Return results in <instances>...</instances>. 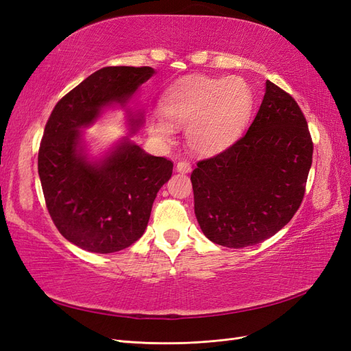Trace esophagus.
I'll list each match as a JSON object with an SVG mask.
<instances>
[{"mask_svg":"<svg viewBox=\"0 0 351 351\" xmlns=\"http://www.w3.org/2000/svg\"><path fill=\"white\" fill-rule=\"evenodd\" d=\"M176 169L180 173H190L192 171V164H190L189 161H186V159H183V161H178L177 165H176Z\"/></svg>","mask_w":351,"mask_h":351,"instance_id":"obj_1","label":"esophagus"}]
</instances>
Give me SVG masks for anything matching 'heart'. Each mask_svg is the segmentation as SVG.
<instances>
[{"label": "heart", "mask_w": 351, "mask_h": 351, "mask_svg": "<svg viewBox=\"0 0 351 351\" xmlns=\"http://www.w3.org/2000/svg\"><path fill=\"white\" fill-rule=\"evenodd\" d=\"M161 107L164 114L155 111L147 119L151 134L171 142L174 125H186L190 149L212 155L237 139L252 108V92L240 77L195 76L169 88Z\"/></svg>", "instance_id": "heart-1"}]
</instances>
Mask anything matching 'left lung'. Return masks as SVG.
<instances>
[{"mask_svg": "<svg viewBox=\"0 0 351 351\" xmlns=\"http://www.w3.org/2000/svg\"><path fill=\"white\" fill-rule=\"evenodd\" d=\"M312 155L313 142L299 104L267 80L246 134L202 159L190 176L204 234L232 249L272 237L302 205Z\"/></svg>", "mask_w": 351, "mask_h": 351, "instance_id": "8db88e82", "label": "left lung"}]
</instances>
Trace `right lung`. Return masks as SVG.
I'll use <instances>...</instances> for the list:
<instances>
[{
	"mask_svg": "<svg viewBox=\"0 0 351 351\" xmlns=\"http://www.w3.org/2000/svg\"><path fill=\"white\" fill-rule=\"evenodd\" d=\"M152 67H104L62 97L52 110L38 154V173L56 227L70 243L93 253L132 246L145 232L154 200L173 174V162L146 154L129 137L101 162H89L83 127L105 105H124L149 79ZM142 119L132 120L133 130Z\"/></svg>",
	"mask_w": 351,
	"mask_h": 351,
	"instance_id": "1",
	"label": "right lung"
}]
</instances>
